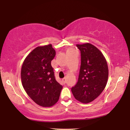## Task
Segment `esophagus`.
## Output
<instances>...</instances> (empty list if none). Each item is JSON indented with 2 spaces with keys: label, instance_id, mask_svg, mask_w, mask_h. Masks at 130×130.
Wrapping results in <instances>:
<instances>
[{
  "label": "esophagus",
  "instance_id": "34e87169",
  "mask_svg": "<svg viewBox=\"0 0 130 130\" xmlns=\"http://www.w3.org/2000/svg\"><path fill=\"white\" fill-rule=\"evenodd\" d=\"M62 82H63V83H64V84H65L66 83H67V80H66V78H62Z\"/></svg>",
  "mask_w": 130,
  "mask_h": 130
}]
</instances>
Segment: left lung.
Returning <instances> with one entry per match:
<instances>
[{
  "label": "left lung",
  "instance_id": "8db88e82",
  "mask_svg": "<svg viewBox=\"0 0 130 130\" xmlns=\"http://www.w3.org/2000/svg\"><path fill=\"white\" fill-rule=\"evenodd\" d=\"M81 53V66L78 81L71 88L76 100L83 103L93 101L107 85L108 68L105 57L91 43L76 45Z\"/></svg>",
  "mask_w": 130,
  "mask_h": 130
}]
</instances>
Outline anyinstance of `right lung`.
<instances>
[{
  "instance_id": "obj_1",
  "label": "right lung",
  "mask_w": 130,
  "mask_h": 130,
  "mask_svg": "<svg viewBox=\"0 0 130 130\" xmlns=\"http://www.w3.org/2000/svg\"><path fill=\"white\" fill-rule=\"evenodd\" d=\"M56 51L51 44L38 46L23 63L21 80L30 98L42 107H52L58 102L62 86L56 80L51 61Z\"/></svg>"
}]
</instances>
